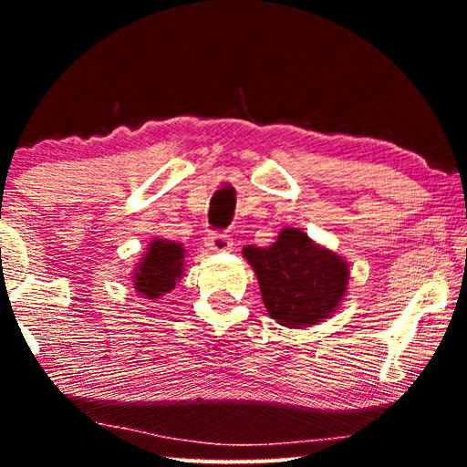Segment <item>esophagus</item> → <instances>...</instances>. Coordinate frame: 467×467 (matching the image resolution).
<instances>
[{"label": "esophagus", "mask_w": 467, "mask_h": 467, "mask_svg": "<svg viewBox=\"0 0 467 467\" xmlns=\"http://www.w3.org/2000/svg\"><path fill=\"white\" fill-rule=\"evenodd\" d=\"M205 247L216 253H226L233 249V239H228L226 234H208V239H205Z\"/></svg>", "instance_id": "esophagus-1"}]
</instances>
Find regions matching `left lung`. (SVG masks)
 <instances>
[{"label": "left lung", "mask_w": 467, "mask_h": 467, "mask_svg": "<svg viewBox=\"0 0 467 467\" xmlns=\"http://www.w3.org/2000/svg\"><path fill=\"white\" fill-rule=\"evenodd\" d=\"M257 275L270 317L284 327H311L334 313L350 280L348 262L300 228H282L272 247L243 249Z\"/></svg>", "instance_id": "8db88e82"}]
</instances>
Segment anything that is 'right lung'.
I'll use <instances>...</instances> for the list:
<instances>
[{"instance_id": "1", "label": "right lung", "mask_w": 467, "mask_h": 467, "mask_svg": "<svg viewBox=\"0 0 467 467\" xmlns=\"http://www.w3.org/2000/svg\"><path fill=\"white\" fill-rule=\"evenodd\" d=\"M183 262L185 249L181 243L167 239L150 241L148 251L140 259L136 270H133V290L141 295V298H161L177 286V282L185 272Z\"/></svg>"}]
</instances>
